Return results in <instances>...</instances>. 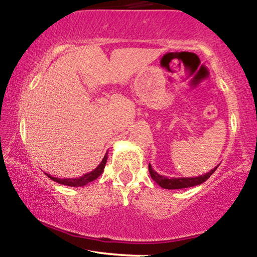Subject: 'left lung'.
Instances as JSON below:
<instances>
[{
  "label": "left lung",
  "mask_w": 257,
  "mask_h": 257,
  "mask_svg": "<svg viewBox=\"0 0 257 257\" xmlns=\"http://www.w3.org/2000/svg\"><path fill=\"white\" fill-rule=\"evenodd\" d=\"M218 165L212 169L211 171L206 172L205 175H201V176H197V177H166V176H161L155 172L153 170V167L151 164H149V174H151V177L153 180L155 181L161 188H165V189H181V188H189V187H194L198 186V184L204 183L207 178L210 177L214 172L216 171Z\"/></svg>",
  "instance_id": "8db88e82"
}]
</instances>
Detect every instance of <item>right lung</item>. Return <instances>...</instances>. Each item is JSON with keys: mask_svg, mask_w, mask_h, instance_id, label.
Returning <instances> with one entry per match:
<instances>
[{"mask_svg": "<svg viewBox=\"0 0 257 257\" xmlns=\"http://www.w3.org/2000/svg\"><path fill=\"white\" fill-rule=\"evenodd\" d=\"M106 159H108V154L104 155L103 160L100 161L99 165H98L96 169L93 170V171L88 172V174L83 175V176H81V177H79V178H58V177H53V176H51V175H47V176L51 178L52 181H54V182L60 183V184H64V186L82 187V186H86V184H87V183L92 182V181H94V180H96V178H98L100 175H102V172L104 171Z\"/></svg>", "mask_w": 257, "mask_h": 257, "instance_id": "right-lung-1", "label": "right lung"}]
</instances>
